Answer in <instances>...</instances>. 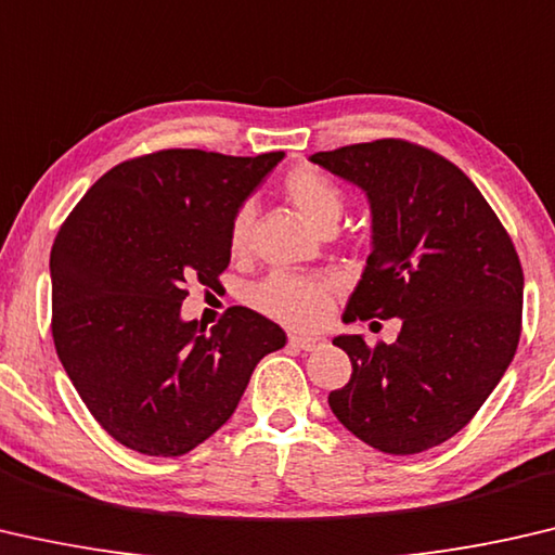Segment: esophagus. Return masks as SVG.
<instances>
[{
	"label": "esophagus",
	"mask_w": 555,
	"mask_h": 555,
	"mask_svg": "<svg viewBox=\"0 0 555 555\" xmlns=\"http://www.w3.org/2000/svg\"><path fill=\"white\" fill-rule=\"evenodd\" d=\"M289 344H293V347H297V349H302V351H320V349L326 347V339H322V337H302V334H293V337H289Z\"/></svg>",
	"instance_id": "1"
}]
</instances>
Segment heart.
<instances>
[{
    "label": "heart",
    "mask_w": 555,
    "mask_h": 555,
    "mask_svg": "<svg viewBox=\"0 0 555 555\" xmlns=\"http://www.w3.org/2000/svg\"><path fill=\"white\" fill-rule=\"evenodd\" d=\"M283 194L295 211L314 231L334 229L344 211V194L322 171L299 167L283 181ZM253 208L241 206L231 218L229 245L233 256H243L250 245ZM253 302L260 312L295 330H317L332 312V283L322 278H302L275 272L256 287Z\"/></svg>",
    "instance_id": "b5f03b06"
}]
</instances>
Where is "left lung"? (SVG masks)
Returning a JSON list of instances; mask_svg holds the SVG:
<instances>
[{
    "instance_id": "left-lung-1",
    "label": "left lung",
    "mask_w": 555,
    "mask_h": 555,
    "mask_svg": "<svg viewBox=\"0 0 555 555\" xmlns=\"http://www.w3.org/2000/svg\"><path fill=\"white\" fill-rule=\"evenodd\" d=\"M310 162L371 206V253L344 322L401 320L393 344L339 334L351 378L332 413L388 455L450 440L502 380L521 334L524 272L479 189L440 154L405 140L349 144Z\"/></svg>"
}]
</instances>
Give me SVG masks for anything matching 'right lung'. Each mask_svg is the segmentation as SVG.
<instances>
[{
    "mask_svg": "<svg viewBox=\"0 0 555 555\" xmlns=\"http://www.w3.org/2000/svg\"><path fill=\"white\" fill-rule=\"evenodd\" d=\"M285 152L162 150L100 177L51 248L59 359L107 435L179 457L233 415L253 369L285 347L268 317L231 307L211 332L181 320L189 283L218 285L231 218Z\"/></svg>",
    "mask_w": 555,
    "mask_h": 555,
    "instance_id": "right-lung-1",
    "label": "right lung"
}]
</instances>
